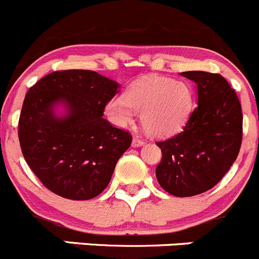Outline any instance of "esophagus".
<instances>
[{"label":"esophagus","instance_id":"obj_1","mask_svg":"<svg viewBox=\"0 0 259 259\" xmlns=\"http://www.w3.org/2000/svg\"><path fill=\"white\" fill-rule=\"evenodd\" d=\"M143 143H145V140H142L141 137H138V136H135L132 140V145L135 146V147H138V146H142Z\"/></svg>","mask_w":259,"mask_h":259}]
</instances>
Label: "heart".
<instances>
[{"label": "heart", "instance_id": "obj_1", "mask_svg": "<svg viewBox=\"0 0 259 259\" xmlns=\"http://www.w3.org/2000/svg\"><path fill=\"white\" fill-rule=\"evenodd\" d=\"M193 108L190 87L165 76H148L133 83L124 97H116L106 104V113L121 127L135 122L142 113L143 128L158 137L178 132L185 124Z\"/></svg>", "mask_w": 259, "mask_h": 259}]
</instances>
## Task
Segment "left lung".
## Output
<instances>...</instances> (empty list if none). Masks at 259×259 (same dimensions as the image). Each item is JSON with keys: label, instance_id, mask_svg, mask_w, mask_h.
Listing matches in <instances>:
<instances>
[{"label": "left lung", "instance_id": "8db88e82", "mask_svg": "<svg viewBox=\"0 0 259 259\" xmlns=\"http://www.w3.org/2000/svg\"><path fill=\"white\" fill-rule=\"evenodd\" d=\"M198 85V106L180 133L157 143L162 158L158 184L171 195L185 198L210 190L237 158L242 145L239 99L220 74L184 71Z\"/></svg>", "mask_w": 259, "mask_h": 259}]
</instances>
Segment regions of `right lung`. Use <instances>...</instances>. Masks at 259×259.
I'll list each match as a JSON object with an SVG mask.
<instances>
[{
    "mask_svg": "<svg viewBox=\"0 0 259 259\" xmlns=\"http://www.w3.org/2000/svg\"><path fill=\"white\" fill-rule=\"evenodd\" d=\"M118 84L92 70H59L29 89L19 119L22 155L42 185L59 196L89 200L111 181L132 136L103 118ZM58 104L66 107L56 116Z\"/></svg>",
    "mask_w": 259,
    "mask_h": 259,
    "instance_id": "right-lung-1",
    "label": "right lung"
}]
</instances>
